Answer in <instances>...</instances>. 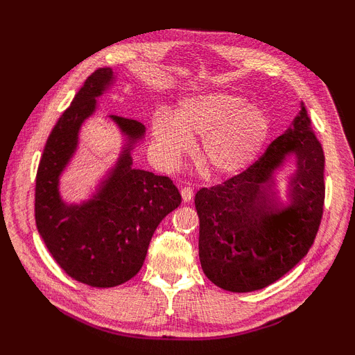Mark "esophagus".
<instances>
[{
	"instance_id": "esophagus-1",
	"label": "esophagus",
	"mask_w": 355,
	"mask_h": 355,
	"mask_svg": "<svg viewBox=\"0 0 355 355\" xmlns=\"http://www.w3.org/2000/svg\"><path fill=\"white\" fill-rule=\"evenodd\" d=\"M182 197H183V201H191L193 198V189L191 186H184L182 187Z\"/></svg>"
}]
</instances>
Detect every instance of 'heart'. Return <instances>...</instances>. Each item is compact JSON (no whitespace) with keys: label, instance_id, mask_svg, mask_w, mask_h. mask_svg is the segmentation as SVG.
Instances as JSON below:
<instances>
[{"label":"heart","instance_id":"heart-1","mask_svg":"<svg viewBox=\"0 0 355 355\" xmlns=\"http://www.w3.org/2000/svg\"><path fill=\"white\" fill-rule=\"evenodd\" d=\"M270 132L266 111L230 93H202L182 101L172 119L158 112L153 134L162 160L173 166L200 139L198 158L210 175L229 177L259 155Z\"/></svg>","mask_w":355,"mask_h":355}]
</instances>
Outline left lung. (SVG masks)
Instances as JSON below:
<instances>
[{"instance_id":"left-lung-1","label":"left lung","mask_w":355,"mask_h":355,"mask_svg":"<svg viewBox=\"0 0 355 355\" xmlns=\"http://www.w3.org/2000/svg\"><path fill=\"white\" fill-rule=\"evenodd\" d=\"M298 158L292 205L278 209L272 172L286 155ZM325 155L313 122L300 107L293 128L270 143L252 166L195 195L200 261L223 290L248 293L276 282L310 250L325 202Z\"/></svg>"}]
</instances>
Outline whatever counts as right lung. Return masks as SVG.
<instances>
[{
  "label": "right lung",
  "instance_id": "add662e5",
  "mask_svg": "<svg viewBox=\"0 0 355 355\" xmlns=\"http://www.w3.org/2000/svg\"><path fill=\"white\" fill-rule=\"evenodd\" d=\"M112 80L111 69L89 74L49 135L36 172L35 221L59 267L74 281L108 288L130 281L145 262L157 225L182 202L169 177L134 169L132 143L145 134L134 119L111 116L126 135L116 168L93 200L67 206L59 175L76 150L82 122L96 110V97Z\"/></svg>",
  "mask_w": 355,
  "mask_h": 355
}]
</instances>
